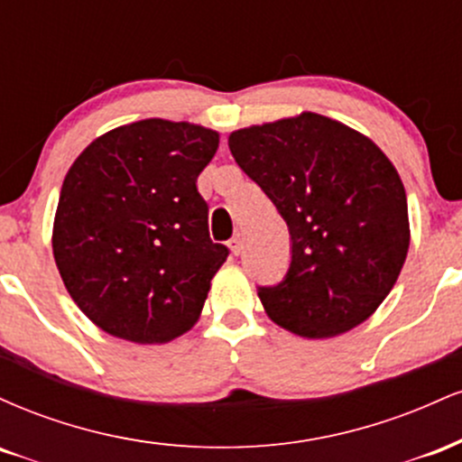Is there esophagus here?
I'll return each instance as SVG.
<instances>
[{"mask_svg":"<svg viewBox=\"0 0 462 462\" xmlns=\"http://www.w3.org/2000/svg\"><path fill=\"white\" fill-rule=\"evenodd\" d=\"M227 247H230V252L235 254V256H238V254L243 252V236L241 235L232 236L230 241H227Z\"/></svg>","mask_w":462,"mask_h":462,"instance_id":"1","label":"esophagus"}]
</instances>
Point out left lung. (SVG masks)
Masks as SVG:
<instances>
[{
	"label": "left lung",
	"instance_id": "1",
	"mask_svg": "<svg viewBox=\"0 0 462 462\" xmlns=\"http://www.w3.org/2000/svg\"><path fill=\"white\" fill-rule=\"evenodd\" d=\"M227 145L289 226V272L258 289L269 319L304 338L369 319L411 245L406 190L386 153L317 113L235 130Z\"/></svg>",
	"mask_w": 462,
	"mask_h": 462
}]
</instances>
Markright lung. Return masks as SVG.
<instances>
[{"label":"right lung","mask_w":462,"mask_h":462,"mask_svg":"<svg viewBox=\"0 0 462 462\" xmlns=\"http://www.w3.org/2000/svg\"><path fill=\"white\" fill-rule=\"evenodd\" d=\"M219 132L143 119L97 136L60 189L51 249L78 309L116 338L156 346L195 326L227 247L210 241L198 176Z\"/></svg>","instance_id":"right-lung-1"}]
</instances>
